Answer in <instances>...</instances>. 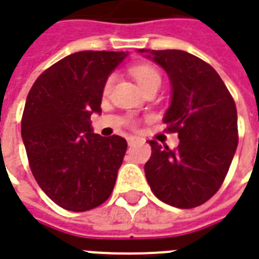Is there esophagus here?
I'll return each mask as SVG.
<instances>
[{
    "mask_svg": "<svg viewBox=\"0 0 259 259\" xmlns=\"http://www.w3.org/2000/svg\"><path fill=\"white\" fill-rule=\"evenodd\" d=\"M137 142H139V137H135V136H130V137H127V144H129V146H133V144Z\"/></svg>",
    "mask_w": 259,
    "mask_h": 259,
    "instance_id": "esophagus-1",
    "label": "esophagus"
}]
</instances>
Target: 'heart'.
Masks as SVG:
<instances>
[{"mask_svg":"<svg viewBox=\"0 0 259 259\" xmlns=\"http://www.w3.org/2000/svg\"><path fill=\"white\" fill-rule=\"evenodd\" d=\"M130 73H132V75L135 77V79L137 81V84L140 85L142 90H144L146 87L151 85V84H160V81H161L160 74H158V71L155 70L154 67L146 66V64H143V66L132 67ZM111 81L112 78H108L106 84H105V91H108V90H109V87H111Z\"/></svg>","mask_w":259,"mask_h":259,"instance_id":"1","label":"heart"}]
</instances>
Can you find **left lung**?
Segmentation results:
<instances>
[{"label": "left lung", "mask_w": 259, "mask_h": 259, "mask_svg": "<svg viewBox=\"0 0 259 259\" xmlns=\"http://www.w3.org/2000/svg\"><path fill=\"white\" fill-rule=\"evenodd\" d=\"M139 53L164 68L171 82V104L162 122L177 132L175 150L148 140L144 165L151 191L164 203L191 209L205 203L223 184L238 144L237 109L216 70L184 50Z\"/></svg>", "instance_id": "1"}]
</instances>
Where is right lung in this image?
<instances>
[{"label": "right lung", "instance_id": "add662e5", "mask_svg": "<svg viewBox=\"0 0 259 259\" xmlns=\"http://www.w3.org/2000/svg\"><path fill=\"white\" fill-rule=\"evenodd\" d=\"M127 52L84 50L49 67L30 88L21 133L41 191L71 211L91 210L111 196L127 143L95 135L108 77Z\"/></svg>", "mask_w": 259, "mask_h": 259}]
</instances>
